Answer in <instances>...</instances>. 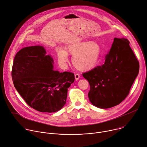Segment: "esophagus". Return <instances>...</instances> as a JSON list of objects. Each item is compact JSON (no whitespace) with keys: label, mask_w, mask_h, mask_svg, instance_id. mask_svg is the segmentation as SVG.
<instances>
[{"label":"esophagus","mask_w":147,"mask_h":147,"mask_svg":"<svg viewBox=\"0 0 147 147\" xmlns=\"http://www.w3.org/2000/svg\"><path fill=\"white\" fill-rule=\"evenodd\" d=\"M75 79L77 80H78V79H79L80 75H79L78 74H76L75 75Z\"/></svg>","instance_id":"1"}]
</instances>
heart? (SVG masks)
I'll list each match as a JSON object with an SVG mask.
<instances>
[{"label":"heart","mask_w":147,"mask_h":147,"mask_svg":"<svg viewBox=\"0 0 147 147\" xmlns=\"http://www.w3.org/2000/svg\"><path fill=\"white\" fill-rule=\"evenodd\" d=\"M66 51L61 48L57 50L58 61L62 65L68 61V53L73 55L72 63L77 69L86 71L92 68L98 61L100 47L96 42L86 41L69 44Z\"/></svg>","instance_id":"heart-1"}]
</instances>
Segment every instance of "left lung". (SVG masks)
I'll return each instance as SVG.
<instances>
[{"label":"left lung","instance_id":"1","mask_svg":"<svg viewBox=\"0 0 147 147\" xmlns=\"http://www.w3.org/2000/svg\"><path fill=\"white\" fill-rule=\"evenodd\" d=\"M126 38H114L105 62L85 72L90 90L88 97L93 105L108 109L119 105L129 94L139 72V62Z\"/></svg>","mask_w":147,"mask_h":147}]
</instances>
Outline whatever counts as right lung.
Returning a JSON list of instances; mask_svg holds the SVG:
<instances>
[{
	"mask_svg": "<svg viewBox=\"0 0 147 147\" xmlns=\"http://www.w3.org/2000/svg\"><path fill=\"white\" fill-rule=\"evenodd\" d=\"M54 61L42 46L22 48L15 55L13 84L26 103L38 111L53 113L66 103L74 74L53 70Z\"/></svg>",
	"mask_w": 147,
	"mask_h": 147,
	"instance_id": "obj_1",
	"label": "right lung"
}]
</instances>
